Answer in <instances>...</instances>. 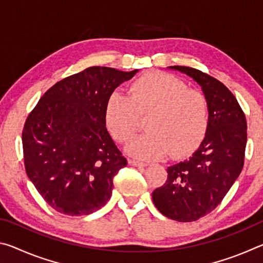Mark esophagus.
<instances>
[{
	"label": "esophagus",
	"mask_w": 263,
	"mask_h": 263,
	"mask_svg": "<svg viewBox=\"0 0 263 263\" xmlns=\"http://www.w3.org/2000/svg\"><path fill=\"white\" fill-rule=\"evenodd\" d=\"M128 163H130L131 166H135V167H146V166H148L147 163L141 162V161H138V160H133V159L128 160Z\"/></svg>",
	"instance_id": "esophagus-1"
}]
</instances>
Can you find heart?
I'll use <instances>...</instances> for the list:
<instances>
[{"label":"heart","instance_id":"1","mask_svg":"<svg viewBox=\"0 0 263 263\" xmlns=\"http://www.w3.org/2000/svg\"><path fill=\"white\" fill-rule=\"evenodd\" d=\"M146 115H149L145 123L147 132L126 146V152L136 158L183 157L208 131L205 96L189 90L188 84L171 74H146L132 83L130 96L115 91L106 101L105 124L117 141L130 140L139 126V117Z\"/></svg>","mask_w":263,"mask_h":263}]
</instances>
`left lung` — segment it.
Wrapping results in <instances>:
<instances>
[{"label": "left lung", "mask_w": 263, "mask_h": 263, "mask_svg": "<svg viewBox=\"0 0 263 263\" xmlns=\"http://www.w3.org/2000/svg\"><path fill=\"white\" fill-rule=\"evenodd\" d=\"M194 80L209 104V126L189 159L168 167L164 184L152 194L169 219L194 221L210 213L225 197L243 167L246 117L237 99L220 81L185 66H169Z\"/></svg>", "instance_id": "1"}]
</instances>
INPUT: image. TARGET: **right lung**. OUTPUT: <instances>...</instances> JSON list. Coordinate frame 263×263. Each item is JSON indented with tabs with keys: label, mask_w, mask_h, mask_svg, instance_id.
<instances>
[{
	"label": "right lung",
	"mask_w": 263,
	"mask_h": 263,
	"mask_svg": "<svg viewBox=\"0 0 263 263\" xmlns=\"http://www.w3.org/2000/svg\"><path fill=\"white\" fill-rule=\"evenodd\" d=\"M137 73L89 67L48 89L29 115L22 135L26 174L58 212L90 215L110 199L127 161L106 130L105 105Z\"/></svg>",
	"instance_id": "right-lung-1"
}]
</instances>
